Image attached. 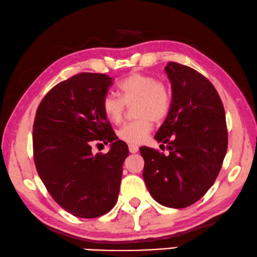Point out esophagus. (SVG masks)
I'll use <instances>...</instances> for the list:
<instances>
[{
  "mask_svg": "<svg viewBox=\"0 0 257 257\" xmlns=\"http://www.w3.org/2000/svg\"><path fill=\"white\" fill-rule=\"evenodd\" d=\"M128 150L131 154H136L139 151V147L137 145H128Z\"/></svg>",
  "mask_w": 257,
  "mask_h": 257,
  "instance_id": "obj_1",
  "label": "esophagus"
}]
</instances>
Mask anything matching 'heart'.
I'll use <instances>...</instances> for the list:
<instances>
[{"mask_svg":"<svg viewBox=\"0 0 257 257\" xmlns=\"http://www.w3.org/2000/svg\"><path fill=\"white\" fill-rule=\"evenodd\" d=\"M119 96L107 93L103 96L101 108L111 123L117 124L123 118L126 103L134 101L133 110L138 118L127 121L117 131V137L128 145H140L152 130V120L161 121L170 109L172 97L165 83L154 75L134 72L118 84Z\"/></svg>","mask_w":257,"mask_h":257,"instance_id":"1","label":"heart"}]
</instances>
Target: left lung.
Listing matches in <instances>:
<instances>
[{
    "instance_id": "1",
    "label": "left lung",
    "mask_w": 257,
    "mask_h": 257,
    "mask_svg": "<svg viewBox=\"0 0 257 257\" xmlns=\"http://www.w3.org/2000/svg\"><path fill=\"white\" fill-rule=\"evenodd\" d=\"M170 109L155 139L161 149L140 148L145 178L151 196L168 208L190 206L218 177L228 148L226 114L213 84L190 66L169 62Z\"/></svg>"
}]
</instances>
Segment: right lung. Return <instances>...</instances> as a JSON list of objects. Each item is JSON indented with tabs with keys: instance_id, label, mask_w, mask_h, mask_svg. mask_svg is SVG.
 Wrapping results in <instances>:
<instances>
[{
	"instance_id": "1",
	"label": "right lung",
	"mask_w": 257,
	"mask_h": 257,
	"mask_svg": "<svg viewBox=\"0 0 257 257\" xmlns=\"http://www.w3.org/2000/svg\"><path fill=\"white\" fill-rule=\"evenodd\" d=\"M111 81L101 73L73 75L49 90L36 111V169L54 201L79 218H97L114 208L128 156L101 108ZM93 141L111 142V150L93 155Z\"/></svg>"
}]
</instances>
